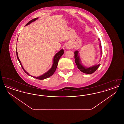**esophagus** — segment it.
Wrapping results in <instances>:
<instances>
[{
  "mask_svg": "<svg viewBox=\"0 0 124 124\" xmlns=\"http://www.w3.org/2000/svg\"><path fill=\"white\" fill-rule=\"evenodd\" d=\"M66 48L67 49H71V45H70L67 44V45L66 46Z\"/></svg>",
  "mask_w": 124,
  "mask_h": 124,
  "instance_id": "obj_1",
  "label": "esophagus"
}]
</instances>
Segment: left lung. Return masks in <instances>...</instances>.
<instances>
[{
    "label": "left lung",
    "mask_w": 124,
    "mask_h": 124,
    "mask_svg": "<svg viewBox=\"0 0 124 124\" xmlns=\"http://www.w3.org/2000/svg\"><path fill=\"white\" fill-rule=\"evenodd\" d=\"M98 40L100 42V39H98ZM100 53H101V56L102 55V50L101 49L102 46H101V43H100ZM74 58H75V63L76 64L78 68L83 73H86V74H92L95 71H96V70L99 67V66H100V63L97 64L96 65H93L92 66L90 67H87L85 66V65H83L82 61L80 59V58L79 57V52L78 51L76 50L74 52ZM100 60H99V62H100Z\"/></svg>",
    "instance_id": "left-lung-1"
}]
</instances>
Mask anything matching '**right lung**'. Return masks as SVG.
Instances as JSON below:
<instances>
[{
	"label": "right lung",
	"mask_w": 124,
	"mask_h": 124,
	"mask_svg": "<svg viewBox=\"0 0 124 124\" xmlns=\"http://www.w3.org/2000/svg\"><path fill=\"white\" fill-rule=\"evenodd\" d=\"M39 18H36L31 20L30 21H29L27 24H26L25 25H29V24L34 22L35 21H36V20H37V19H38ZM64 53V50L63 49H62L61 50H60L59 51V52H58L57 53H56L55 56H54L53 57V65L52 66V67L47 71V72H46V73H45L44 74H43V75H42L40 76H39V77H34V76H32L35 78L37 79H40V80H42V79H46V78H48L51 76L53 73H54V72L56 71V68L57 67V66H58V62H59V59L61 58V57L63 55V54ZM16 54H17V59H18V60L19 61V62L20 63V65L22 67V68H23V70L24 71V72L27 74L28 75L30 76H31V75H30L29 73H28L26 71H25L24 69V67L23 66V65L21 64V62L20 61V60L18 58V52H17V51H16Z\"/></svg>",
	"instance_id": "1"
}]
</instances>
